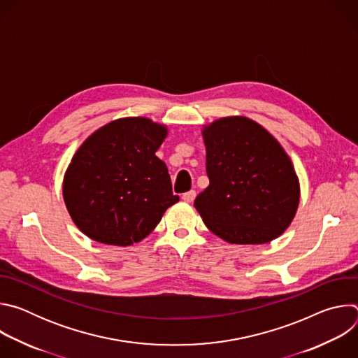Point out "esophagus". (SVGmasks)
I'll return each instance as SVG.
<instances>
[{"label": "esophagus", "instance_id": "esophagus-1", "mask_svg": "<svg viewBox=\"0 0 358 358\" xmlns=\"http://www.w3.org/2000/svg\"><path fill=\"white\" fill-rule=\"evenodd\" d=\"M195 195H196V194H195V191H192V189H191V191H188V192H184L181 198H182L185 202H192V201L195 199Z\"/></svg>", "mask_w": 358, "mask_h": 358}]
</instances>
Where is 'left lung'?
Listing matches in <instances>:
<instances>
[{"label": "left lung", "mask_w": 358, "mask_h": 358, "mask_svg": "<svg viewBox=\"0 0 358 358\" xmlns=\"http://www.w3.org/2000/svg\"><path fill=\"white\" fill-rule=\"evenodd\" d=\"M210 185L194 201L207 228L229 243L259 245L282 235L300 201L293 163L259 123L228 116L202 126Z\"/></svg>", "instance_id": "8db88e82"}]
</instances>
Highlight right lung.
<instances>
[{
  "instance_id": "right-lung-1",
  "label": "right lung",
  "mask_w": 358,
  "mask_h": 358,
  "mask_svg": "<svg viewBox=\"0 0 358 358\" xmlns=\"http://www.w3.org/2000/svg\"><path fill=\"white\" fill-rule=\"evenodd\" d=\"M169 134L148 117H122L93 131L76 150L62 184L66 210L90 239L129 246L144 239L178 195L156 156Z\"/></svg>"
}]
</instances>
